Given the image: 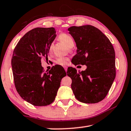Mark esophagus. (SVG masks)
Masks as SVG:
<instances>
[{
  "instance_id": "1",
  "label": "esophagus",
  "mask_w": 131,
  "mask_h": 131,
  "mask_svg": "<svg viewBox=\"0 0 131 131\" xmlns=\"http://www.w3.org/2000/svg\"><path fill=\"white\" fill-rule=\"evenodd\" d=\"M64 69H65V71L66 72H67V70H68V67L67 66H64Z\"/></svg>"
}]
</instances>
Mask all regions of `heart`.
Wrapping results in <instances>:
<instances>
[{"label": "heart", "instance_id": "b5f03b06", "mask_svg": "<svg viewBox=\"0 0 131 131\" xmlns=\"http://www.w3.org/2000/svg\"><path fill=\"white\" fill-rule=\"evenodd\" d=\"M59 39L61 40L62 41L65 43L68 47H72L74 44V40L73 37L70 36V35L66 33H63L61 34L59 36ZM52 45L51 44L50 47V50L51 51L52 50ZM69 61V58L68 57H59L56 59L55 61V63L58 65L64 66L66 65L68 63V62Z\"/></svg>", "mask_w": 131, "mask_h": 131}]
</instances>
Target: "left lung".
Listing matches in <instances>:
<instances>
[{"label": "left lung", "mask_w": 131, "mask_h": 131, "mask_svg": "<svg viewBox=\"0 0 131 131\" xmlns=\"http://www.w3.org/2000/svg\"><path fill=\"white\" fill-rule=\"evenodd\" d=\"M68 30L77 47L72 62L87 66L85 70L79 72L75 68H68L67 74L72 80L71 88L81 102L98 103L107 95L116 77L113 46L94 26H73Z\"/></svg>", "instance_id": "obj_1"}]
</instances>
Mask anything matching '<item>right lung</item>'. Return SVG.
Wrapping results in <instances>:
<instances>
[{
  "label": "right lung",
  "instance_id": "1",
  "mask_svg": "<svg viewBox=\"0 0 131 131\" xmlns=\"http://www.w3.org/2000/svg\"><path fill=\"white\" fill-rule=\"evenodd\" d=\"M54 28H36L24 35L13 51L12 66L15 87L21 97L36 106L49 105L55 99L61 81L66 73L60 66L44 72L41 59L47 57L56 37Z\"/></svg>",
  "mask_w": 131,
  "mask_h": 131
}]
</instances>
